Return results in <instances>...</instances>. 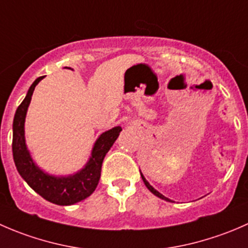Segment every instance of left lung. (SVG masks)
Returning a JSON list of instances; mask_svg holds the SVG:
<instances>
[{"mask_svg": "<svg viewBox=\"0 0 248 248\" xmlns=\"http://www.w3.org/2000/svg\"><path fill=\"white\" fill-rule=\"evenodd\" d=\"M140 175H141V179H142V181H144L145 186H146V187H147V188H149V191H150V192H151V193H154V194H155V196H156V197H158V198H161V199H163V201H167V202H171V201H170V199H169V198H167V197H164V196H163V194H161V193H159V192H158V191H156V189H155V188H154V187H152V186H151V185H150V184H149V182H147V181H146V179H145V177H144V175H142V174H141V171H140Z\"/></svg>", "mask_w": 248, "mask_h": 248, "instance_id": "obj_1", "label": "left lung"}]
</instances>
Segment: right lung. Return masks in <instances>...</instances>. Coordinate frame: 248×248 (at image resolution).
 Segmentation results:
<instances>
[{
	"instance_id": "1",
	"label": "right lung",
	"mask_w": 248,
	"mask_h": 248,
	"mask_svg": "<svg viewBox=\"0 0 248 248\" xmlns=\"http://www.w3.org/2000/svg\"><path fill=\"white\" fill-rule=\"evenodd\" d=\"M67 68V67H66ZM44 77L37 78L17 107L13 121V158L20 176L34 192L47 202L57 205H73L91 196L99 182L102 163L122 128L114 127L96 140L91 157L82 169L68 176H54L43 171L32 159L25 141V117L36 85Z\"/></svg>"
}]
</instances>
